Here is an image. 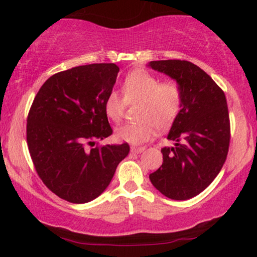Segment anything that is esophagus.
Segmentation results:
<instances>
[{"mask_svg":"<svg viewBox=\"0 0 257 257\" xmlns=\"http://www.w3.org/2000/svg\"><path fill=\"white\" fill-rule=\"evenodd\" d=\"M131 151L133 153H141L145 151V147H135V146H132L131 147Z\"/></svg>","mask_w":257,"mask_h":257,"instance_id":"obj_1","label":"esophagus"}]
</instances>
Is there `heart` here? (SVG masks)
<instances>
[{
	"label": "heart",
	"mask_w": 257,
	"mask_h": 257,
	"mask_svg": "<svg viewBox=\"0 0 257 257\" xmlns=\"http://www.w3.org/2000/svg\"><path fill=\"white\" fill-rule=\"evenodd\" d=\"M124 99L112 90L106 96L104 110L112 122L122 119L126 102H140L137 123L116 129L117 140L139 145L155 135L156 128L164 131L173 124L182 105V90L175 82L162 83L161 79L144 70L126 75L122 85Z\"/></svg>",
	"instance_id": "heart-1"
}]
</instances>
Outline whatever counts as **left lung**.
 <instances>
[{"label":"left lung","mask_w":257,"mask_h":257,"mask_svg":"<svg viewBox=\"0 0 257 257\" xmlns=\"http://www.w3.org/2000/svg\"><path fill=\"white\" fill-rule=\"evenodd\" d=\"M149 67L169 76L182 90L180 113L163 147V164L150 174L163 196L186 200L213 182L225 163L229 146V117L225 93L200 67L186 60L150 61Z\"/></svg>","instance_id":"8db88e82"}]
</instances>
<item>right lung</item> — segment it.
Listing matches in <instances>:
<instances>
[{"label": "right lung", "mask_w": 257, "mask_h": 257, "mask_svg": "<svg viewBox=\"0 0 257 257\" xmlns=\"http://www.w3.org/2000/svg\"><path fill=\"white\" fill-rule=\"evenodd\" d=\"M118 71L116 64H90L58 72L32 102L26 126L31 159L43 184L70 203L99 197L129 153L128 144L84 146L112 134L104 104Z\"/></svg>", "instance_id": "obj_1"}]
</instances>
